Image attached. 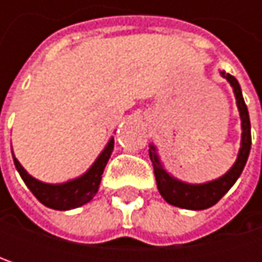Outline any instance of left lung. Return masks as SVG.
I'll use <instances>...</instances> for the list:
<instances>
[{
    "instance_id": "obj_1",
    "label": "left lung",
    "mask_w": 262,
    "mask_h": 262,
    "mask_svg": "<svg viewBox=\"0 0 262 262\" xmlns=\"http://www.w3.org/2000/svg\"><path fill=\"white\" fill-rule=\"evenodd\" d=\"M220 74H222V77H225L229 81V84L234 89L236 107H238L239 120H241V142H239L236 161L234 162V165L219 179L205 183H188L174 178L173 174H170L165 170V167L161 162V158L158 155L156 145L150 144L148 155H150V161L153 164L158 189H159L161 195L164 197V200L173 206L191 209V211H202V209H208V208L214 206L232 188V185L236 182V179L243 173V168L247 162V158L250 153V145H252L249 111L244 103L238 80L225 71H220Z\"/></svg>"
}]
</instances>
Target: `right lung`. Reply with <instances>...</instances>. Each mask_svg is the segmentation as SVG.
<instances>
[{
  "instance_id": "obj_1",
  "label": "right lung",
  "mask_w": 262,
  "mask_h": 262,
  "mask_svg": "<svg viewBox=\"0 0 262 262\" xmlns=\"http://www.w3.org/2000/svg\"><path fill=\"white\" fill-rule=\"evenodd\" d=\"M112 150H114V138L109 139V142L106 144L103 151L98 155L95 162L81 176L63 183H45L37 181L36 178L27 173L26 168L15 158L13 151L12 155H13L15 167L18 173L21 174L24 183L42 205L51 209H57V211H70V209L83 206L84 203L94 199V195L97 194L100 188L101 174L112 155Z\"/></svg>"
}]
</instances>
